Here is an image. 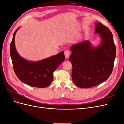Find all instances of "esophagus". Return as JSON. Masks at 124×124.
I'll use <instances>...</instances> for the list:
<instances>
[{"label": "esophagus", "mask_w": 124, "mask_h": 124, "mask_svg": "<svg viewBox=\"0 0 124 124\" xmlns=\"http://www.w3.org/2000/svg\"><path fill=\"white\" fill-rule=\"evenodd\" d=\"M70 55V51L68 50H66L65 52V57L66 58H69V56Z\"/></svg>", "instance_id": "obj_1"}]
</instances>
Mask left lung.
Instances as JSON below:
<instances>
[{"label":"left lung","mask_w":124,"mask_h":124,"mask_svg":"<svg viewBox=\"0 0 124 124\" xmlns=\"http://www.w3.org/2000/svg\"><path fill=\"white\" fill-rule=\"evenodd\" d=\"M95 33L99 34L100 43L93 46L88 40L74 44L69 61L72 65V79L80 88H89L99 85L109 78L113 70L116 47L109 29L97 23Z\"/></svg>","instance_id":"obj_1"}]
</instances>
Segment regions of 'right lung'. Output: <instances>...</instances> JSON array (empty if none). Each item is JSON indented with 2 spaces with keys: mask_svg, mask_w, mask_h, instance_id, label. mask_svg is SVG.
<instances>
[{
  "mask_svg": "<svg viewBox=\"0 0 124 124\" xmlns=\"http://www.w3.org/2000/svg\"><path fill=\"white\" fill-rule=\"evenodd\" d=\"M13 33L10 44V56L15 73L23 83L32 87L44 88L49 86L53 80V72L64 61V52L40 61L31 62L24 58L17 52Z\"/></svg>",
  "mask_w": 124,
  "mask_h": 124,
  "instance_id": "1",
  "label": "right lung"
}]
</instances>
